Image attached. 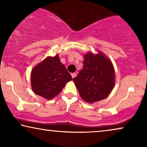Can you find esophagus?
<instances>
[{
  "label": "esophagus",
  "mask_w": 147,
  "mask_h": 147,
  "mask_svg": "<svg viewBox=\"0 0 147 147\" xmlns=\"http://www.w3.org/2000/svg\"><path fill=\"white\" fill-rule=\"evenodd\" d=\"M76 76V74H75V73H73V74H71V77H72V78H74Z\"/></svg>",
  "instance_id": "esophagus-1"
}]
</instances>
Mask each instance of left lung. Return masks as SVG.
<instances>
[{"mask_svg": "<svg viewBox=\"0 0 147 147\" xmlns=\"http://www.w3.org/2000/svg\"><path fill=\"white\" fill-rule=\"evenodd\" d=\"M83 68L73 81L80 95L88 103L105 99L115 84L112 61L102 53L84 55Z\"/></svg>", "mask_w": 147, "mask_h": 147, "instance_id": "obj_1", "label": "left lung"}]
</instances>
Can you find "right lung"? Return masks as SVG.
Instances as JSON below:
<instances>
[{"mask_svg":"<svg viewBox=\"0 0 147 147\" xmlns=\"http://www.w3.org/2000/svg\"><path fill=\"white\" fill-rule=\"evenodd\" d=\"M72 80L59 55L47 57L31 71V88L34 93L47 100L58 95Z\"/></svg>","mask_w":147,"mask_h":147,"instance_id":"1","label":"right lung"}]
</instances>
